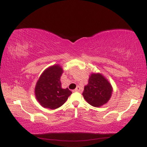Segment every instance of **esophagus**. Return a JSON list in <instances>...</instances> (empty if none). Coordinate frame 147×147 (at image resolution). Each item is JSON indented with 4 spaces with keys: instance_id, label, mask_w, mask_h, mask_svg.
I'll use <instances>...</instances> for the list:
<instances>
[{
    "instance_id": "34e87169",
    "label": "esophagus",
    "mask_w": 147,
    "mask_h": 147,
    "mask_svg": "<svg viewBox=\"0 0 147 147\" xmlns=\"http://www.w3.org/2000/svg\"><path fill=\"white\" fill-rule=\"evenodd\" d=\"M80 91V87L79 86H77L76 89H74V90L73 91L74 92H79Z\"/></svg>"
}]
</instances>
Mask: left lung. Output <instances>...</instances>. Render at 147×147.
<instances>
[{
  "instance_id": "1",
  "label": "left lung",
  "mask_w": 147,
  "mask_h": 147,
  "mask_svg": "<svg viewBox=\"0 0 147 147\" xmlns=\"http://www.w3.org/2000/svg\"><path fill=\"white\" fill-rule=\"evenodd\" d=\"M112 92V86L104 76L99 73H93L89 76L88 84L84 86L82 95L87 102L98 108L108 103Z\"/></svg>"
}]
</instances>
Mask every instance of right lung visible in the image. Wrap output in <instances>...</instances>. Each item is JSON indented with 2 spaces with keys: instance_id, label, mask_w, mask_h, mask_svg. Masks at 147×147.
<instances>
[{
  "instance_id": "obj_1",
  "label": "right lung",
  "mask_w": 147,
  "mask_h": 147,
  "mask_svg": "<svg viewBox=\"0 0 147 147\" xmlns=\"http://www.w3.org/2000/svg\"><path fill=\"white\" fill-rule=\"evenodd\" d=\"M63 70L59 64L50 66L39 76L35 87L36 100L43 108L54 109L65 102L72 92L61 88L60 78Z\"/></svg>"
}]
</instances>
